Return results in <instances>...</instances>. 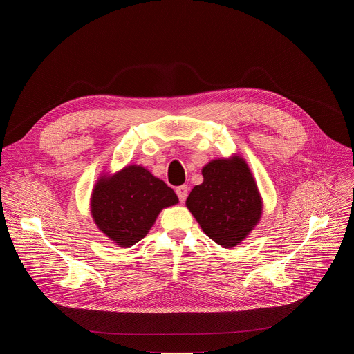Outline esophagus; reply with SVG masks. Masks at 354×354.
I'll return each instance as SVG.
<instances>
[{"instance_id": "esophagus-1", "label": "esophagus", "mask_w": 354, "mask_h": 354, "mask_svg": "<svg viewBox=\"0 0 354 354\" xmlns=\"http://www.w3.org/2000/svg\"><path fill=\"white\" fill-rule=\"evenodd\" d=\"M187 193H189L187 185H182V186L176 187V194H178V198H179L180 203H185V200L187 197Z\"/></svg>"}]
</instances>
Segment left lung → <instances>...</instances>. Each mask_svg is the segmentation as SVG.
<instances>
[{"mask_svg": "<svg viewBox=\"0 0 354 354\" xmlns=\"http://www.w3.org/2000/svg\"><path fill=\"white\" fill-rule=\"evenodd\" d=\"M203 178L190 192L186 206L207 236L224 248L235 246L261 218L257 183L238 157L212 161L203 168Z\"/></svg>", "mask_w": 354, "mask_h": 354, "instance_id": "obj_1", "label": "left lung"}]
</instances>
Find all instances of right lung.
<instances>
[{
    "instance_id": "add662e5",
    "label": "right lung",
    "mask_w": 354,
    "mask_h": 354,
    "mask_svg": "<svg viewBox=\"0 0 354 354\" xmlns=\"http://www.w3.org/2000/svg\"><path fill=\"white\" fill-rule=\"evenodd\" d=\"M176 203L178 196L164 180L131 165L96 183L91 210L100 231L118 245L131 246L147 235L162 209Z\"/></svg>"
}]
</instances>
